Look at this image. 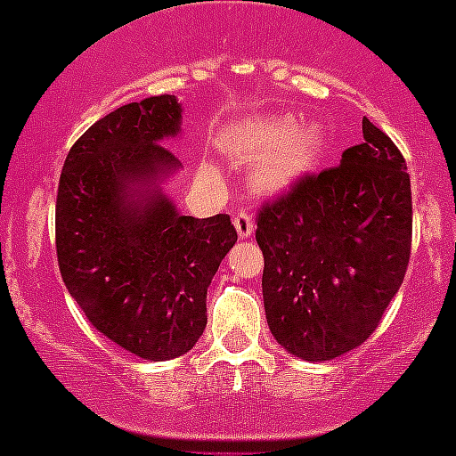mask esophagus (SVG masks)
<instances>
[{
    "mask_svg": "<svg viewBox=\"0 0 456 456\" xmlns=\"http://www.w3.org/2000/svg\"><path fill=\"white\" fill-rule=\"evenodd\" d=\"M232 224H235L237 235H240L241 240L250 237L253 235V231H256V221H253V215H250L248 210L235 212V216H232Z\"/></svg>",
    "mask_w": 456,
    "mask_h": 456,
    "instance_id": "esophagus-1",
    "label": "esophagus"
}]
</instances>
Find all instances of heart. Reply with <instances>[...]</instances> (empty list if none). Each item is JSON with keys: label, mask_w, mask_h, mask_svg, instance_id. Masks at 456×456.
<instances>
[{"label": "heart", "mask_w": 456, "mask_h": 456, "mask_svg": "<svg viewBox=\"0 0 456 456\" xmlns=\"http://www.w3.org/2000/svg\"><path fill=\"white\" fill-rule=\"evenodd\" d=\"M225 146L237 158L253 160V185L262 191H285L316 167L325 149L319 124L296 126L289 115H256L225 128Z\"/></svg>", "instance_id": "obj_1"}]
</instances>
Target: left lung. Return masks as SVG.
Returning a JSON list of instances; mask_svg holds the SVG:
<instances>
[{
  "label": "left lung",
  "instance_id": "1",
  "mask_svg": "<svg viewBox=\"0 0 456 456\" xmlns=\"http://www.w3.org/2000/svg\"><path fill=\"white\" fill-rule=\"evenodd\" d=\"M341 165L265 203L269 330L287 353L328 362L369 339L398 294L411 253V183L398 146L373 122Z\"/></svg>",
  "mask_w": 456,
  "mask_h": 456
}]
</instances>
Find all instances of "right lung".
I'll use <instances>...</instances> for the list:
<instances>
[{"mask_svg":"<svg viewBox=\"0 0 456 456\" xmlns=\"http://www.w3.org/2000/svg\"><path fill=\"white\" fill-rule=\"evenodd\" d=\"M171 94L126 103L69 149L56 199L62 282L87 321L128 353L165 362L194 348L208 287L237 231L228 215H178L160 183L181 167L160 144L181 133Z\"/></svg>","mask_w":456,"mask_h":456,"instance_id":"right-lung-1","label":"right lung"}]
</instances>
